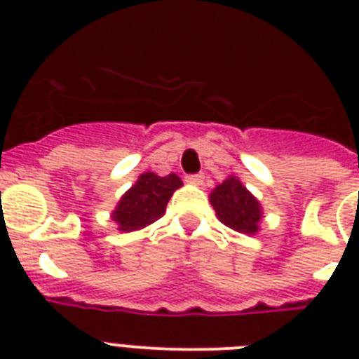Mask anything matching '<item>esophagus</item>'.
<instances>
[{
	"instance_id": "1",
	"label": "esophagus",
	"mask_w": 359,
	"mask_h": 359,
	"mask_svg": "<svg viewBox=\"0 0 359 359\" xmlns=\"http://www.w3.org/2000/svg\"><path fill=\"white\" fill-rule=\"evenodd\" d=\"M203 177L201 173H194V175H186V182H190V184H203Z\"/></svg>"
}]
</instances>
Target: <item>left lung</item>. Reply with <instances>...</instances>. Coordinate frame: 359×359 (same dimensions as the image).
<instances>
[{"instance_id": "obj_1", "label": "left lung", "mask_w": 359, "mask_h": 359, "mask_svg": "<svg viewBox=\"0 0 359 359\" xmlns=\"http://www.w3.org/2000/svg\"><path fill=\"white\" fill-rule=\"evenodd\" d=\"M210 203L218 218L227 227L253 235L261 222V205L235 177H229L210 194Z\"/></svg>"}]
</instances>
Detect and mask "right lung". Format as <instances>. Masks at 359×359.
Returning a JSON list of instances; mask_svg holds the SVG:
<instances>
[{"mask_svg":"<svg viewBox=\"0 0 359 359\" xmlns=\"http://www.w3.org/2000/svg\"><path fill=\"white\" fill-rule=\"evenodd\" d=\"M182 186V180L175 173L158 177L143 173L132 188L123 196L114 212V219L121 231H135L147 227L165 212L169 197Z\"/></svg>","mask_w":359,"mask_h":359,"instance_id":"add662e5","label":"right lung"}]
</instances>
